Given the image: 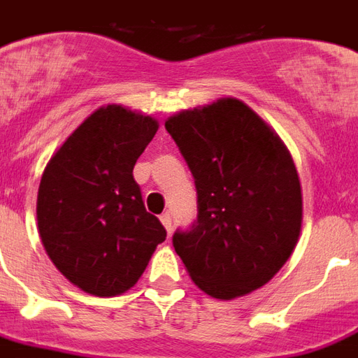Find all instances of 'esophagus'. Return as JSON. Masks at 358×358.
<instances>
[{
	"mask_svg": "<svg viewBox=\"0 0 358 358\" xmlns=\"http://www.w3.org/2000/svg\"><path fill=\"white\" fill-rule=\"evenodd\" d=\"M160 222H162V226H164V228L170 231V229H171V215H170V213H162V215H160Z\"/></svg>",
	"mask_w": 358,
	"mask_h": 358,
	"instance_id": "obj_1",
	"label": "esophagus"
}]
</instances>
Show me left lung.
Listing matches in <instances>:
<instances>
[{"label": "left lung", "mask_w": 358, "mask_h": 358, "mask_svg": "<svg viewBox=\"0 0 358 358\" xmlns=\"http://www.w3.org/2000/svg\"><path fill=\"white\" fill-rule=\"evenodd\" d=\"M166 130L198 194V218L171 239L194 284L217 299L267 284L292 256L303 222L289 151L237 99L179 112Z\"/></svg>", "instance_id": "1"}]
</instances>
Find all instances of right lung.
Masks as SVG:
<instances>
[{
  "label": "right lung",
  "mask_w": 358,
  "mask_h": 358,
  "mask_svg": "<svg viewBox=\"0 0 358 358\" xmlns=\"http://www.w3.org/2000/svg\"><path fill=\"white\" fill-rule=\"evenodd\" d=\"M157 129L149 115L99 108L44 170L38 234L59 273L85 293L113 297L130 289L166 239L132 176Z\"/></svg>",
  "instance_id": "obj_1"
}]
</instances>
